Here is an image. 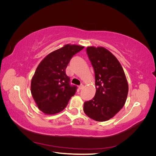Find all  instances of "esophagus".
<instances>
[{"instance_id": "esophagus-1", "label": "esophagus", "mask_w": 156, "mask_h": 156, "mask_svg": "<svg viewBox=\"0 0 156 156\" xmlns=\"http://www.w3.org/2000/svg\"><path fill=\"white\" fill-rule=\"evenodd\" d=\"M83 88H84V85L83 84H81V85H79V88L80 89V90H82V89H83Z\"/></svg>"}]
</instances>
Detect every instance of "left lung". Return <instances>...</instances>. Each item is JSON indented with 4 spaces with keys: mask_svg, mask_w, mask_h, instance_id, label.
Listing matches in <instances>:
<instances>
[{
    "mask_svg": "<svg viewBox=\"0 0 156 156\" xmlns=\"http://www.w3.org/2000/svg\"><path fill=\"white\" fill-rule=\"evenodd\" d=\"M87 53L95 73L96 92L92 100L84 103L83 111L90 119L104 122L124 105L128 83L119 61L103 47H88Z\"/></svg>",
    "mask_w": 156,
    "mask_h": 156,
    "instance_id": "1",
    "label": "left lung"
}]
</instances>
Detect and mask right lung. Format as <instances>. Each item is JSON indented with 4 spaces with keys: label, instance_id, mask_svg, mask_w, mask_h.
<instances>
[{
    "label": "right lung",
    "instance_id": "obj_1",
    "mask_svg": "<svg viewBox=\"0 0 156 156\" xmlns=\"http://www.w3.org/2000/svg\"><path fill=\"white\" fill-rule=\"evenodd\" d=\"M83 46L66 44L47 55L37 66L31 80V94L39 109L45 115L63 111L77 90L71 86L66 69L72 56Z\"/></svg>",
    "mask_w": 156,
    "mask_h": 156
}]
</instances>
